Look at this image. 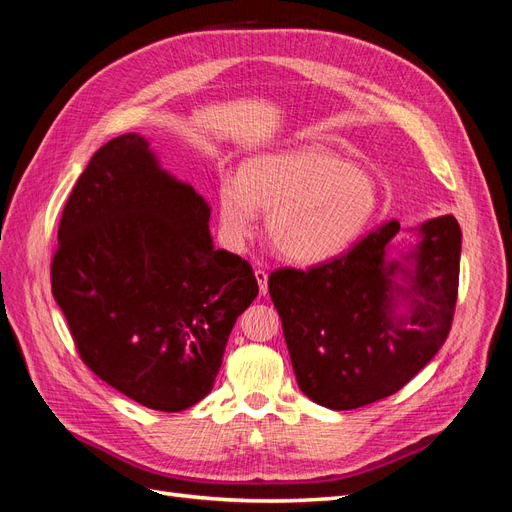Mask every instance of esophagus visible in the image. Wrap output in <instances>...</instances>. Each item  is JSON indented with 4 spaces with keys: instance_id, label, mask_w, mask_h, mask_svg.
<instances>
[{
    "instance_id": "1",
    "label": "esophagus",
    "mask_w": 512,
    "mask_h": 512,
    "mask_svg": "<svg viewBox=\"0 0 512 512\" xmlns=\"http://www.w3.org/2000/svg\"><path fill=\"white\" fill-rule=\"evenodd\" d=\"M254 275H256V282H258L260 294H262V297H265V294L269 292V273H267L265 269H256Z\"/></svg>"
}]
</instances>
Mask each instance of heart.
Wrapping results in <instances>:
<instances>
[{
	"instance_id": "heart-1",
	"label": "heart",
	"mask_w": 512,
	"mask_h": 512,
	"mask_svg": "<svg viewBox=\"0 0 512 512\" xmlns=\"http://www.w3.org/2000/svg\"><path fill=\"white\" fill-rule=\"evenodd\" d=\"M376 209L374 179L318 147L258 153L243 164L241 175L224 173L218 185V222L228 245L252 239L260 211H269L273 247L303 265L348 250Z\"/></svg>"
}]
</instances>
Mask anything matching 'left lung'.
<instances>
[{"label":"left lung","instance_id":"left-lung-1","mask_svg":"<svg viewBox=\"0 0 512 512\" xmlns=\"http://www.w3.org/2000/svg\"><path fill=\"white\" fill-rule=\"evenodd\" d=\"M399 222L307 271L277 269L269 294L282 318L299 389L331 410L397 393L451 331L461 258L453 215L423 222L399 250Z\"/></svg>","mask_w":512,"mask_h":512}]
</instances>
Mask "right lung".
<instances>
[{"mask_svg": "<svg viewBox=\"0 0 512 512\" xmlns=\"http://www.w3.org/2000/svg\"><path fill=\"white\" fill-rule=\"evenodd\" d=\"M211 209L145 136L100 147L61 215L53 297L85 365L151 410L194 406L258 294L250 262L215 250Z\"/></svg>", "mask_w": 512, "mask_h": 512, "instance_id": "obj_1", "label": "right lung"}]
</instances>
